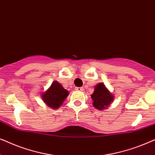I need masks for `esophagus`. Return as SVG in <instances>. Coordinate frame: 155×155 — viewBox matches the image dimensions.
I'll use <instances>...</instances> for the list:
<instances>
[{
    "label": "esophagus",
    "mask_w": 155,
    "mask_h": 155,
    "mask_svg": "<svg viewBox=\"0 0 155 155\" xmlns=\"http://www.w3.org/2000/svg\"><path fill=\"white\" fill-rule=\"evenodd\" d=\"M76 90L80 91V92H82V91H84V88L83 87H77V88H76Z\"/></svg>",
    "instance_id": "esophagus-1"
}]
</instances>
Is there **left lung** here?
I'll return each instance as SVG.
<instances>
[{
  "mask_svg": "<svg viewBox=\"0 0 155 155\" xmlns=\"http://www.w3.org/2000/svg\"><path fill=\"white\" fill-rule=\"evenodd\" d=\"M91 97L93 100V106L99 110L107 109L114 99V95L101 82L95 86L94 92L91 94Z\"/></svg>",
  "mask_w": 155,
  "mask_h": 155,
  "instance_id": "obj_1",
  "label": "left lung"
}]
</instances>
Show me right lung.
Instances as JSON below:
<instances>
[{
    "label": "right lung",
    "mask_w": 155,
    "mask_h": 155,
    "mask_svg": "<svg viewBox=\"0 0 155 155\" xmlns=\"http://www.w3.org/2000/svg\"><path fill=\"white\" fill-rule=\"evenodd\" d=\"M69 92L63 87L58 82H53L51 85L46 92L41 94V98L44 102L51 109H58L63 104Z\"/></svg>",
    "instance_id": "1"
}]
</instances>
